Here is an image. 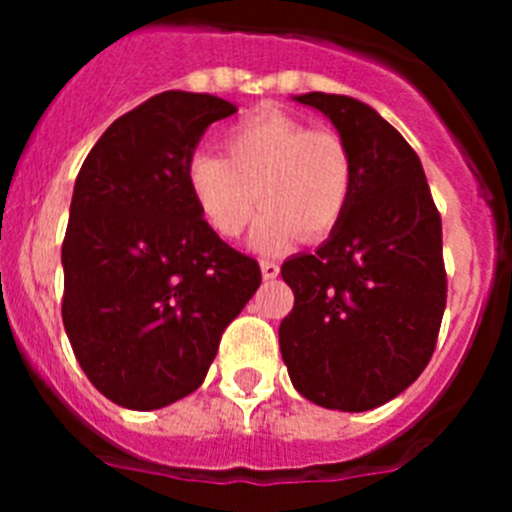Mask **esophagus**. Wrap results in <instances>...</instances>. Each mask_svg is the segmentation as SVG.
<instances>
[{
  "mask_svg": "<svg viewBox=\"0 0 512 512\" xmlns=\"http://www.w3.org/2000/svg\"><path fill=\"white\" fill-rule=\"evenodd\" d=\"M261 274H264V279H277L279 277L277 261H269V259L261 261Z\"/></svg>",
  "mask_w": 512,
  "mask_h": 512,
  "instance_id": "1",
  "label": "esophagus"
}]
</instances>
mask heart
I'll return each mask as SVG.
<instances>
[{"mask_svg": "<svg viewBox=\"0 0 512 512\" xmlns=\"http://www.w3.org/2000/svg\"><path fill=\"white\" fill-rule=\"evenodd\" d=\"M225 156L194 151L187 187L205 223L220 238H238L256 200L264 212L251 243L277 253L295 243L323 241L346 217L354 194V156L336 130H310L282 110H259L230 125Z\"/></svg>", "mask_w": 512, "mask_h": 512, "instance_id": "heart-1", "label": "heart"}]
</instances>
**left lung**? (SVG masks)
I'll return each instance as SVG.
<instances>
[{
  "mask_svg": "<svg viewBox=\"0 0 512 512\" xmlns=\"http://www.w3.org/2000/svg\"><path fill=\"white\" fill-rule=\"evenodd\" d=\"M295 99L351 148L354 194L318 251L282 264L295 307L279 348L302 397L364 413L408 390L433 356L446 310L441 215L418 153L369 104L323 92Z\"/></svg>",
  "mask_w": 512,
  "mask_h": 512,
  "instance_id": "obj_1",
  "label": "left lung"
}]
</instances>
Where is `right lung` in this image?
I'll return each instance as SVG.
<instances>
[{
    "mask_svg": "<svg viewBox=\"0 0 512 512\" xmlns=\"http://www.w3.org/2000/svg\"><path fill=\"white\" fill-rule=\"evenodd\" d=\"M233 112L212 94H156L104 130L76 176L63 328L89 382L122 408L197 390L261 284L256 259L205 223L184 176L205 130Z\"/></svg>",
    "mask_w": 512,
    "mask_h": 512,
    "instance_id": "obj_1",
    "label": "right lung"
}]
</instances>
